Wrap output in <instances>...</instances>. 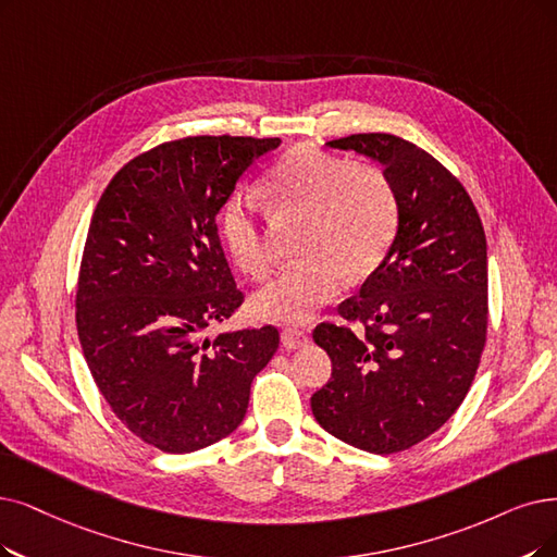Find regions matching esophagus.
<instances>
[{
    "label": "esophagus",
    "instance_id": "esophagus-1",
    "mask_svg": "<svg viewBox=\"0 0 557 557\" xmlns=\"http://www.w3.org/2000/svg\"><path fill=\"white\" fill-rule=\"evenodd\" d=\"M281 345L285 349H299V347H306L308 345V333L304 329H297V326H285L281 331Z\"/></svg>",
    "mask_w": 557,
    "mask_h": 557
}]
</instances>
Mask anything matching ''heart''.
Instances as JSON below:
<instances>
[{"label":"heart","mask_w":557,"mask_h":557,"mask_svg":"<svg viewBox=\"0 0 557 557\" xmlns=\"http://www.w3.org/2000/svg\"><path fill=\"white\" fill-rule=\"evenodd\" d=\"M281 224L304 221L297 260L253 297L262 320L304 322L336 299L345 278L376 272L397 237L399 198L391 175L372 162H349L315 146L285 152L264 181ZM221 233L239 270L253 281L272 274L274 258L260 214L231 201Z\"/></svg>","instance_id":"1"}]
</instances>
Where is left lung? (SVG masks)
I'll use <instances>...</instances> for the list:
<instances>
[{
  "label": "left lung",
  "instance_id": "left-lung-1",
  "mask_svg": "<svg viewBox=\"0 0 557 557\" xmlns=\"http://www.w3.org/2000/svg\"><path fill=\"white\" fill-rule=\"evenodd\" d=\"M376 160L397 189L399 228L386 260L338 322L313 341L331 380L315 420L349 446L393 455L446 422L469 393L486 345V239L469 191L428 150L382 132L326 144Z\"/></svg>",
  "mask_w": 557,
  "mask_h": 557
}]
</instances>
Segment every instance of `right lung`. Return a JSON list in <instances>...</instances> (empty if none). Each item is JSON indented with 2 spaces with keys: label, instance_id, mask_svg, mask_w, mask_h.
<instances>
[{
  "label": "right lung",
  "instance_id": "obj_1",
  "mask_svg": "<svg viewBox=\"0 0 557 557\" xmlns=\"http://www.w3.org/2000/svg\"><path fill=\"white\" fill-rule=\"evenodd\" d=\"M281 139L198 135L132 158L96 206L75 320L109 409L148 446L183 455L237 430L276 326L206 338L244 301L214 216Z\"/></svg>",
  "mask_w": 557,
  "mask_h": 557
}]
</instances>
